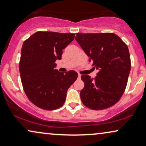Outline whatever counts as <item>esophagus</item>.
Here are the masks:
<instances>
[{
	"mask_svg": "<svg viewBox=\"0 0 146 146\" xmlns=\"http://www.w3.org/2000/svg\"><path fill=\"white\" fill-rule=\"evenodd\" d=\"M81 78V74H78V78Z\"/></svg>",
	"mask_w": 146,
	"mask_h": 146,
	"instance_id": "1",
	"label": "esophagus"
}]
</instances>
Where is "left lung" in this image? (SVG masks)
Segmentation results:
<instances>
[{"mask_svg": "<svg viewBox=\"0 0 146 146\" xmlns=\"http://www.w3.org/2000/svg\"><path fill=\"white\" fill-rule=\"evenodd\" d=\"M76 40L98 70L94 79L82 75L84 87L81 100L88 108L100 110L119 101L126 87L131 69L127 46L113 33H76Z\"/></svg>", "mask_w": 146, "mask_h": 146, "instance_id": "1", "label": "left lung"}]
</instances>
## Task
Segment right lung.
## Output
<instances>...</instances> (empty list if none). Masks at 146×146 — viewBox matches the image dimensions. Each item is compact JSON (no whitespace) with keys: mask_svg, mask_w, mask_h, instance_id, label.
<instances>
[{"mask_svg":"<svg viewBox=\"0 0 146 146\" xmlns=\"http://www.w3.org/2000/svg\"><path fill=\"white\" fill-rule=\"evenodd\" d=\"M75 34L36 32L24 42L19 71L25 92L32 103L46 110L59 108L66 100L68 90L76 80L74 70L65 74L55 68L62 50Z\"/></svg>","mask_w":146,"mask_h":146,"instance_id":"obj_1","label":"right lung"}]
</instances>
